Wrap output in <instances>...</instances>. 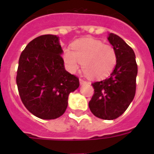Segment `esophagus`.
I'll use <instances>...</instances> for the list:
<instances>
[{"instance_id": "34e87169", "label": "esophagus", "mask_w": 154, "mask_h": 154, "mask_svg": "<svg viewBox=\"0 0 154 154\" xmlns=\"http://www.w3.org/2000/svg\"><path fill=\"white\" fill-rule=\"evenodd\" d=\"M79 82H80V85H84V84L86 83V82H85V80L82 79H79Z\"/></svg>"}]
</instances>
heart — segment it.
I'll list each match as a JSON object with an SVG mask.
<instances>
[{
	"mask_svg": "<svg viewBox=\"0 0 154 154\" xmlns=\"http://www.w3.org/2000/svg\"><path fill=\"white\" fill-rule=\"evenodd\" d=\"M73 51L65 49L63 59L68 69L75 72L82 64L83 72L89 78L101 79L112 72L116 65L117 56L112 45L101 41L83 38L72 45Z\"/></svg>",
	"mask_w": 154,
	"mask_h": 154,
	"instance_id": "1",
	"label": "heart"
}]
</instances>
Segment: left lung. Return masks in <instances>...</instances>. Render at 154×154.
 I'll list each match as a JSON object with an SVG mask.
<instances>
[{
	"label": "left lung",
	"instance_id": "left-lung-1",
	"mask_svg": "<svg viewBox=\"0 0 154 154\" xmlns=\"http://www.w3.org/2000/svg\"><path fill=\"white\" fill-rule=\"evenodd\" d=\"M108 40L116 53V65L108 78L92 84L94 94L89 106L96 117L111 120L120 116L133 100L137 65L133 50L120 37L110 33Z\"/></svg>",
	"mask_w": 154,
	"mask_h": 154
}]
</instances>
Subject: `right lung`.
Wrapping results in <instances>:
<instances>
[{
	"label": "right lung",
	"mask_w": 154,
	"mask_h": 154,
	"mask_svg": "<svg viewBox=\"0 0 154 154\" xmlns=\"http://www.w3.org/2000/svg\"><path fill=\"white\" fill-rule=\"evenodd\" d=\"M59 37L39 36L21 52L17 72V89L30 112L42 119L60 117L70 92L79 86L76 76L65 70Z\"/></svg>",
	"instance_id": "right-lung-1"
}]
</instances>
